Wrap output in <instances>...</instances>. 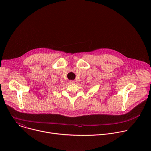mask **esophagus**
I'll list each match as a JSON object with an SVG mask.
<instances>
[{
  "label": "esophagus",
  "mask_w": 151,
  "mask_h": 151,
  "mask_svg": "<svg viewBox=\"0 0 151 151\" xmlns=\"http://www.w3.org/2000/svg\"><path fill=\"white\" fill-rule=\"evenodd\" d=\"M69 82H70V83H74L75 81H70Z\"/></svg>",
  "instance_id": "1"
}]
</instances>
